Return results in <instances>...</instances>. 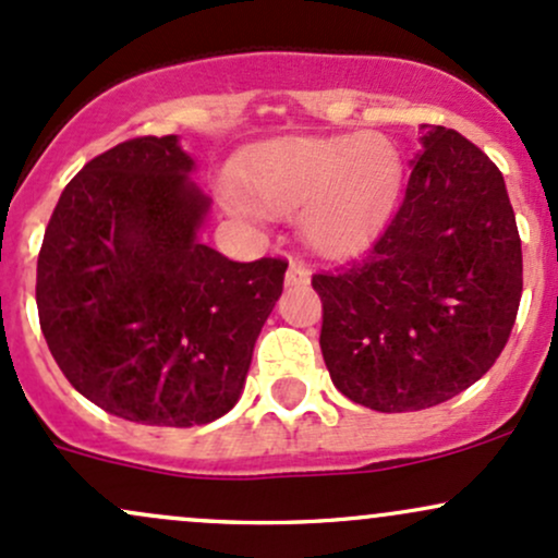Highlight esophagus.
Wrapping results in <instances>:
<instances>
[{"mask_svg": "<svg viewBox=\"0 0 558 558\" xmlns=\"http://www.w3.org/2000/svg\"><path fill=\"white\" fill-rule=\"evenodd\" d=\"M311 281V271L300 260H292L287 268V284L290 287H305Z\"/></svg>", "mask_w": 558, "mask_h": 558, "instance_id": "obj_1", "label": "esophagus"}]
</instances>
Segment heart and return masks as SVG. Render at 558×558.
<instances>
[{
	"label": "heart",
	"instance_id": "heart-1",
	"mask_svg": "<svg viewBox=\"0 0 558 558\" xmlns=\"http://www.w3.org/2000/svg\"><path fill=\"white\" fill-rule=\"evenodd\" d=\"M400 153L381 134L284 136L263 144L242 171V197L271 216L300 210V234L316 253L359 250L400 186ZM240 210L247 205L236 203Z\"/></svg>",
	"mask_w": 558,
	"mask_h": 558
}]
</instances>
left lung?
Here are the masks:
<instances>
[{"label":"left lung","mask_w":558,"mask_h":558,"mask_svg":"<svg viewBox=\"0 0 558 558\" xmlns=\"http://www.w3.org/2000/svg\"><path fill=\"white\" fill-rule=\"evenodd\" d=\"M398 208L361 258L313 277L322 353L342 396L422 411L474 385L509 340L522 242L496 162L432 126Z\"/></svg>","instance_id":"obj_1"}]
</instances>
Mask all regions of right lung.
Segmentation results:
<instances>
[{"mask_svg":"<svg viewBox=\"0 0 558 558\" xmlns=\"http://www.w3.org/2000/svg\"><path fill=\"white\" fill-rule=\"evenodd\" d=\"M179 136L86 162L44 231L36 305L49 353L84 398L149 427L216 422L242 396L287 263L199 242L210 197Z\"/></svg>","mask_w":558,"mask_h":558,"instance_id":"obj_1","label":"right lung"}]
</instances>
